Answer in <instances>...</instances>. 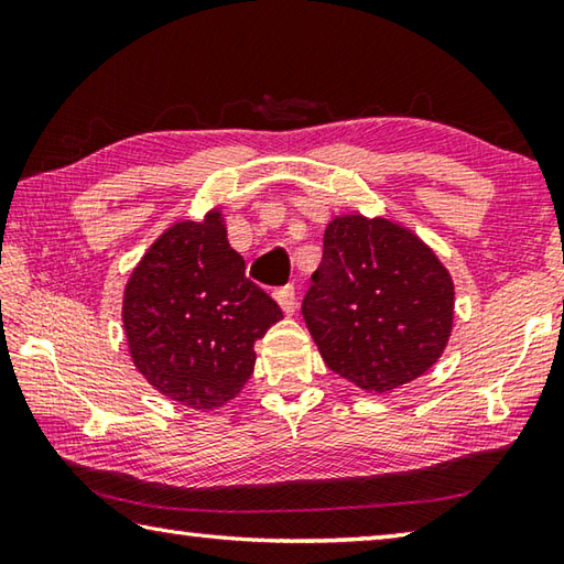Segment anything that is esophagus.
I'll return each mask as SVG.
<instances>
[{
  "label": "esophagus",
  "mask_w": 564,
  "mask_h": 564,
  "mask_svg": "<svg viewBox=\"0 0 564 564\" xmlns=\"http://www.w3.org/2000/svg\"><path fill=\"white\" fill-rule=\"evenodd\" d=\"M275 301H279V305L283 308L285 316H293V313H295V291H293V285H283V289L275 291Z\"/></svg>",
  "instance_id": "1"
}]
</instances>
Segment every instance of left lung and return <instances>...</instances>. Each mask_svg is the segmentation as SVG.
I'll return each mask as SVG.
<instances>
[{
  "mask_svg": "<svg viewBox=\"0 0 564 564\" xmlns=\"http://www.w3.org/2000/svg\"><path fill=\"white\" fill-rule=\"evenodd\" d=\"M303 318L333 373L386 395L441 360L455 283L413 228L390 216L340 214L323 234Z\"/></svg>",
  "mask_w": 564,
  "mask_h": 564,
  "instance_id": "obj_1",
  "label": "left lung"
}]
</instances>
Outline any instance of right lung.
Returning <instances> with one entry per match:
<instances>
[{
    "label": "right lung",
    "instance_id": "right-lung-1",
    "mask_svg": "<svg viewBox=\"0 0 564 564\" xmlns=\"http://www.w3.org/2000/svg\"><path fill=\"white\" fill-rule=\"evenodd\" d=\"M283 313L246 279L226 238L224 206L178 218L133 265L121 299L129 356L161 395L216 410L241 393L256 366V340Z\"/></svg>",
    "mask_w": 564,
    "mask_h": 564
}]
</instances>
